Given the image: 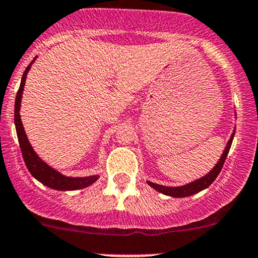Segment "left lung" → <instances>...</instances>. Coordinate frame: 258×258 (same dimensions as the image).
Segmentation results:
<instances>
[{"mask_svg":"<svg viewBox=\"0 0 258 258\" xmlns=\"http://www.w3.org/2000/svg\"><path fill=\"white\" fill-rule=\"evenodd\" d=\"M233 136H235V132L231 135V139L228 140L225 151H223L222 156L220 157L218 162L216 163L215 167H213L206 176H204V177L196 179V181H194V182H189V183L183 184V186H178V187L161 186V184L153 183V182H150V181H147V183L150 184L152 188H155L156 191L161 192V194H163V195H167V196H171V197H188V196H192V195H195V194H199V192L202 191V189L207 188V187H209L210 184L215 181L216 177L220 175L221 170H222V167H223V163H225L226 157H227V155H228V151H230L231 145H232Z\"/></svg>","mask_w":258,"mask_h":258,"instance_id":"8db88e82","label":"left lung"}]
</instances>
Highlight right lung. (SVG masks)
<instances>
[{
	"instance_id": "obj_1",
	"label": "right lung",
	"mask_w": 258,
	"mask_h": 258,
	"mask_svg": "<svg viewBox=\"0 0 258 258\" xmlns=\"http://www.w3.org/2000/svg\"><path fill=\"white\" fill-rule=\"evenodd\" d=\"M31 62L25 70L21 79L20 88L17 91L16 102H15V124H16V132L18 137V142H20L21 151H22L23 161H25L26 166H27L28 171L31 175L33 176L37 181L43 183L45 186L49 188L57 189V191H74V189L85 188V187L90 186L93 182L98 179V176H88V177H69V176H63L56 171L54 168L49 167L45 161L41 160L37 156V153L33 151L32 146L28 142L27 136H26L25 128L22 126V121H21L20 116V108H21V98H22L23 87H25V81L27 79V74L31 69Z\"/></svg>"
}]
</instances>
